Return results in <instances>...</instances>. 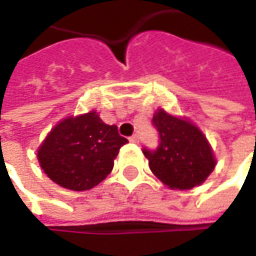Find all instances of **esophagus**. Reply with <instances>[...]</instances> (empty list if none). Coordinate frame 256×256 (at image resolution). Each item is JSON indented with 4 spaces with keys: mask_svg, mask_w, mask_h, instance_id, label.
I'll return each instance as SVG.
<instances>
[{
    "mask_svg": "<svg viewBox=\"0 0 256 256\" xmlns=\"http://www.w3.org/2000/svg\"><path fill=\"white\" fill-rule=\"evenodd\" d=\"M128 140H130L132 143H139V136H138V134H133L132 138H128Z\"/></svg>",
    "mask_w": 256,
    "mask_h": 256,
    "instance_id": "obj_1",
    "label": "esophagus"
}]
</instances>
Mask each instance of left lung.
Segmentation results:
<instances>
[{"mask_svg":"<svg viewBox=\"0 0 256 256\" xmlns=\"http://www.w3.org/2000/svg\"><path fill=\"white\" fill-rule=\"evenodd\" d=\"M159 133L156 150L143 149L149 168L170 189L186 190L204 184L215 169V156L205 134L194 123L159 108L152 120Z\"/></svg>","mask_w":256,"mask_h":256,"instance_id":"1","label":"left lung"}]
</instances>
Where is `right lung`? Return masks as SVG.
<instances>
[{
	"label": "right lung",
	"instance_id": "add662e5",
	"mask_svg": "<svg viewBox=\"0 0 256 256\" xmlns=\"http://www.w3.org/2000/svg\"><path fill=\"white\" fill-rule=\"evenodd\" d=\"M126 143L117 126L106 124L96 112H90L60 122L41 143L37 158L52 182L80 192L106 179Z\"/></svg>",
	"mask_w": 256,
	"mask_h": 256
}]
</instances>
